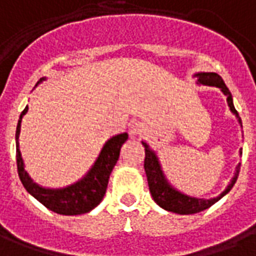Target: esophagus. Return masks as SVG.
Listing matches in <instances>:
<instances>
[{
  "label": "esophagus",
  "mask_w": 256,
  "mask_h": 256,
  "mask_svg": "<svg viewBox=\"0 0 256 256\" xmlns=\"http://www.w3.org/2000/svg\"><path fill=\"white\" fill-rule=\"evenodd\" d=\"M144 132H146V126H144V124H142V122H134V124L130 126V138H139V136L143 135Z\"/></svg>",
  "instance_id": "34e87169"
}]
</instances>
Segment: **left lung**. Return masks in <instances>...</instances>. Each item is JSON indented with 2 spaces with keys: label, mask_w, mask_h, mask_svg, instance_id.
Returning <instances> with one entry per match:
<instances>
[{
  "label": "left lung",
  "mask_w": 256,
  "mask_h": 256,
  "mask_svg": "<svg viewBox=\"0 0 256 256\" xmlns=\"http://www.w3.org/2000/svg\"><path fill=\"white\" fill-rule=\"evenodd\" d=\"M195 78H198V84L212 86V87H218L222 91L225 96H226L228 106L230 108V112L236 116L238 124L242 126V118L238 117V110L234 109V106H233L232 94L224 83L222 78L220 74H214V72H199V74H195ZM142 144L144 146V154H146V156H144V172H146L151 196H152L154 202L158 206H161L162 208H165L168 212H177V214H195V212H203V210L212 206L216 202H218L221 198L225 196L228 192L232 190L234 182L238 180V172H240V164L236 168V173H234V176L229 182V186L225 188V191L221 195H218L217 198H212V199H199V198L188 196L186 194L177 191V190L172 187L170 184L168 182L164 172H162L156 152L151 150L150 146L144 142H142ZM240 156H242V150H240Z\"/></svg>",
  "instance_id": "8db88e82"
}]
</instances>
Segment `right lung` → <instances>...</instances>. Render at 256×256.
<instances>
[{
    "instance_id": "1",
    "label": "right lung",
    "mask_w": 256,
    "mask_h": 256,
    "mask_svg": "<svg viewBox=\"0 0 256 256\" xmlns=\"http://www.w3.org/2000/svg\"><path fill=\"white\" fill-rule=\"evenodd\" d=\"M42 80H44V78L39 82ZM27 110H28V106H26V109L22 112L18 128H16V162H18V177H20V182H23L24 188L44 207H48L49 210L57 214L78 216V214L91 212L94 207L100 204V200L105 196L110 173L118 161L121 146L128 139V134L124 132V134L110 138L105 143L104 148L100 150V154L96 158L94 166L90 169L88 173L82 180L72 186L58 188V190L44 188L38 186L36 182H34L28 176V173L24 170V162L20 154V148H18L22 118L27 113Z\"/></svg>"
}]
</instances>
